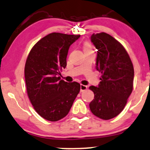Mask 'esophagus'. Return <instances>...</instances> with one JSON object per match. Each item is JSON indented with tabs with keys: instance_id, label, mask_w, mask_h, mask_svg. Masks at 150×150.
<instances>
[{
	"instance_id": "obj_1",
	"label": "esophagus",
	"mask_w": 150,
	"mask_h": 150,
	"mask_svg": "<svg viewBox=\"0 0 150 150\" xmlns=\"http://www.w3.org/2000/svg\"><path fill=\"white\" fill-rule=\"evenodd\" d=\"M88 88V86H85V85H81V92H83L84 91H86V90H87Z\"/></svg>"
}]
</instances>
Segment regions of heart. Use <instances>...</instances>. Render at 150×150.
Listing matches in <instances>:
<instances>
[{
    "label": "heart",
    "instance_id": "b5f03b06",
    "mask_svg": "<svg viewBox=\"0 0 150 150\" xmlns=\"http://www.w3.org/2000/svg\"><path fill=\"white\" fill-rule=\"evenodd\" d=\"M83 50H92V48H91V45L88 43H87V42H86V43H83Z\"/></svg>",
    "mask_w": 150,
    "mask_h": 150
}]
</instances>
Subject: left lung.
Wrapping results in <instances>:
<instances>
[{
    "mask_svg": "<svg viewBox=\"0 0 150 150\" xmlns=\"http://www.w3.org/2000/svg\"><path fill=\"white\" fill-rule=\"evenodd\" d=\"M91 40L98 49L96 69L102 76L98 87L90 86L94 99L89 107L95 116L109 120L126 106L133 91L134 69L127 51L114 37L105 32L93 33Z\"/></svg>",
    "mask_w": 150,
    "mask_h": 150,
    "instance_id": "left-lung-1",
    "label": "left lung"
}]
</instances>
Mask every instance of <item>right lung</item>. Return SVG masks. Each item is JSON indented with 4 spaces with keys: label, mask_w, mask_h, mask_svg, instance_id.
<instances>
[{
    "label": "right lung",
    "mask_w": 150,
    "mask_h": 150,
    "mask_svg": "<svg viewBox=\"0 0 150 150\" xmlns=\"http://www.w3.org/2000/svg\"><path fill=\"white\" fill-rule=\"evenodd\" d=\"M80 35L51 33L33 45L26 59L24 76L27 95L41 117L57 121L66 117L80 91L77 82L61 80L70 45Z\"/></svg>",
    "instance_id": "1"
}]
</instances>
